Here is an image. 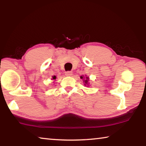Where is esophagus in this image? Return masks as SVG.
<instances>
[{"label": "esophagus", "instance_id": "obj_1", "mask_svg": "<svg viewBox=\"0 0 146 146\" xmlns=\"http://www.w3.org/2000/svg\"><path fill=\"white\" fill-rule=\"evenodd\" d=\"M65 73H66V76H71V75H72V74H73V72H72V71H66V72Z\"/></svg>", "mask_w": 146, "mask_h": 146}]
</instances>
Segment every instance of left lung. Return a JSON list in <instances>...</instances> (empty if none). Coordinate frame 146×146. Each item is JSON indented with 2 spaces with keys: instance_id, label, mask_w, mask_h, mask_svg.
<instances>
[{
  "instance_id": "1",
  "label": "left lung",
  "mask_w": 146,
  "mask_h": 146,
  "mask_svg": "<svg viewBox=\"0 0 146 146\" xmlns=\"http://www.w3.org/2000/svg\"><path fill=\"white\" fill-rule=\"evenodd\" d=\"M82 78H83V77H80V78H82ZM86 80H84V82H85V83H86V84H87L88 82V78L86 77ZM86 84H85V85H86Z\"/></svg>"
}]
</instances>
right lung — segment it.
<instances>
[{"mask_svg":"<svg viewBox=\"0 0 146 146\" xmlns=\"http://www.w3.org/2000/svg\"><path fill=\"white\" fill-rule=\"evenodd\" d=\"M56 76H54V77H53L52 78H53V79H56Z\"/></svg>","mask_w":146,"mask_h":146,"instance_id":"1","label":"right lung"}]
</instances>
